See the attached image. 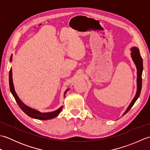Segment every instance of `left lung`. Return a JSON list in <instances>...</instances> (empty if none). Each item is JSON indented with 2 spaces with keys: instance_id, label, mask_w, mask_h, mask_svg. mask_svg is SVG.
<instances>
[{
  "instance_id": "left-lung-1",
  "label": "left lung",
  "mask_w": 150,
  "mask_h": 150,
  "mask_svg": "<svg viewBox=\"0 0 150 150\" xmlns=\"http://www.w3.org/2000/svg\"><path fill=\"white\" fill-rule=\"evenodd\" d=\"M131 57L132 58L133 61L134 62L137 68V92L135 96L133 98L132 103H130L129 106L127 108L125 112L123 113L122 115H124L128 111L131 109L132 107L135 104L136 100L138 99V98L141 93V91L142 89V74L143 71V62L141 56V54L139 52V50L137 47H132L131 48Z\"/></svg>"
}]
</instances>
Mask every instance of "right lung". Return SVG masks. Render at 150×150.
<instances>
[{
  "mask_svg": "<svg viewBox=\"0 0 150 150\" xmlns=\"http://www.w3.org/2000/svg\"><path fill=\"white\" fill-rule=\"evenodd\" d=\"M12 57L13 55H11L10 57V62L12 61ZM9 88H10V91L13 95V96L14 97L15 99L17 102L18 105L21 108V110L24 111V112L28 115V116L33 118V119H39V120H49L51 119H53V118H55L57 117L58 115L60 113V111H62V109L63 108V106H62L60 108H59L58 110L56 111H52V112H48V113H41L39 111L36 110L35 109H33L29 106H26V104H24L21 100L18 97L17 94L16 93L15 88H14V85L13 82V78H12V69L11 68L9 70ZM69 90V89L66 90L64 92V97H65V94L66 92Z\"/></svg>",
  "mask_w": 150,
  "mask_h": 150,
  "instance_id": "right-lung-1",
  "label": "right lung"
}]
</instances>
